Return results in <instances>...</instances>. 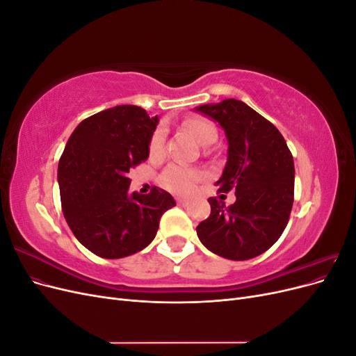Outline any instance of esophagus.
I'll return each mask as SVG.
<instances>
[{
  "mask_svg": "<svg viewBox=\"0 0 356 356\" xmlns=\"http://www.w3.org/2000/svg\"><path fill=\"white\" fill-rule=\"evenodd\" d=\"M177 203L179 204V207H187L188 200H187V199H182V197H178V199H177Z\"/></svg>",
  "mask_w": 356,
  "mask_h": 356,
  "instance_id": "esophagus-1",
  "label": "esophagus"
}]
</instances>
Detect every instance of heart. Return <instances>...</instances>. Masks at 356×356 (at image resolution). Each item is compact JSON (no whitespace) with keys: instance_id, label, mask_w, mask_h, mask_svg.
<instances>
[{"instance_id":"1","label":"heart","mask_w":356,"mask_h":356,"mask_svg":"<svg viewBox=\"0 0 356 356\" xmlns=\"http://www.w3.org/2000/svg\"><path fill=\"white\" fill-rule=\"evenodd\" d=\"M184 129L196 138V141L202 145H211L218 138V131L212 122L203 117H190L182 123ZM165 149V131L161 127L156 129L152 139H149L148 153L152 157H160ZM202 179L199 170L187 168L182 165H170L165 169L160 177V184L166 190L175 193V195H190L196 188L197 182Z\"/></svg>"}]
</instances>
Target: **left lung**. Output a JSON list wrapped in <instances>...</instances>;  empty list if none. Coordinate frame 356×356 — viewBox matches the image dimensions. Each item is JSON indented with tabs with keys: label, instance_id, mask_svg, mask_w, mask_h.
I'll use <instances>...</instances> for the list:
<instances>
[{
	"label": "left lung",
	"instance_id": "obj_1",
	"mask_svg": "<svg viewBox=\"0 0 356 356\" xmlns=\"http://www.w3.org/2000/svg\"><path fill=\"white\" fill-rule=\"evenodd\" d=\"M224 129L227 163L218 191L234 190L225 207L209 197L211 215L197 227L200 242L227 260H250L266 252L284 233L294 202V160L284 136L263 115L238 99L196 108ZM222 196V195H221Z\"/></svg>",
	"mask_w": 356,
	"mask_h": 356
}]
</instances>
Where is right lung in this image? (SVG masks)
Listing matches in <instances>:
<instances>
[{
  "label": "right lung",
  "instance_id": "add662e5",
  "mask_svg": "<svg viewBox=\"0 0 356 356\" xmlns=\"http://www.w3.org/2000/svg\"><path fill=\"white\" fill-rule=\"evenodd\" d=\"M159 117L117 105L74 129L58 166L63 217L79 242L102 258H123L152 243L161 215L175 207L168 191L129 193V169L148 159Z\"/></svg>",
  "mask_w": 356,
  "mask_h": 356
}]
</instances>
